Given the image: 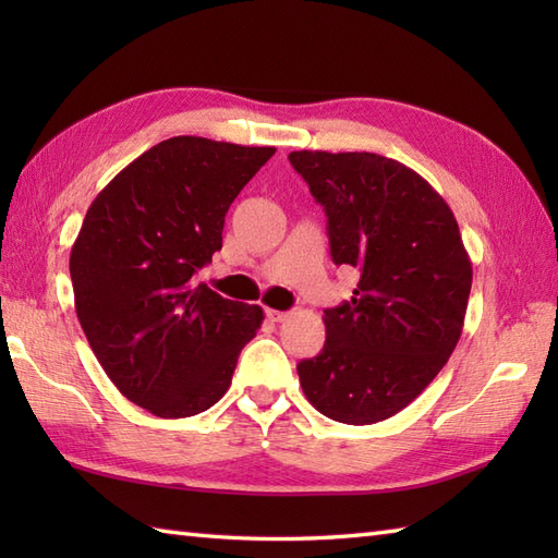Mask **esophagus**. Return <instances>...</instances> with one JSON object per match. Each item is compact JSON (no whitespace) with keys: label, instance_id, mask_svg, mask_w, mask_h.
Masks as SVG:
<instances>
[{"label":"esophagus","instance_id":"34e87169","mask_svg":"<svg viewBox=\"0 0 558 558\" xmlns=\"http://www.w3.org/2000/svg\"><path fill=\"white\" fill-rule=\"evenodd\" d=\"M266 316L270 318V322L280 324V322H286V318H288V312H280V310H266Z\"/></svg>","mask_w":558,"mask_h":558}]
</instances>
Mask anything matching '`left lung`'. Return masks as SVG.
Listing matches in <instances>:
<instances>
[{"mask_svg":"<svg viewBox=\"0 0 558 558\" xmlns=\"http://www.w3.org/2000/svg\"><path fill=\"white\" fill-rule=\"evenodd\" d=\"M328 218L330 256L360 268L354 298L324 312L326 342L298 364L306 400L342 424L393 417L444 369L465 322L472 264L436 189L376 153L294 150Z\"/></svg>","mask_w":558,"mask_h":558,"instance_id":"obj_1","label":"left lung"}]
</instances>
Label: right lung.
I'll list each match as a JSON object with an SVG mask.
<instances>
[{"instance_id": "add662e5", "label": "right lung", "mask_w": 558, "mask_h": 558, "mask_svg": "<svg viewBox=\"0 0 558 558\" xmlns=\"http://www.w3.org/2000/svg\"><path fill=\"white\" fill-rule=\"evenodd\" d=\"M272 146L174 136L148 148L93 201L71 246L74 304L120 393L162 420L216 405L258 304L220 298L194 272L222 246L225 213Z\"/></svg>"}]
</instances>
